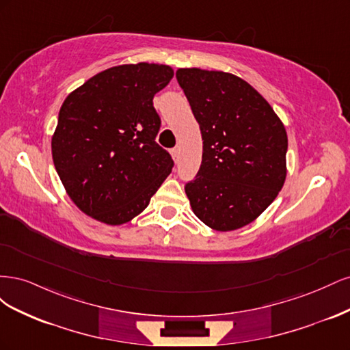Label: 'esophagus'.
Instances as JSON below:
<instances>
[{
  "instance_id": "34e87169",
  "label": "esophagus",
  "mask_w": 350,
  "mask_h": 350,
  "mask_svg": "<svg viewBox=\"0 0 350 350\" xmlns=\"http://www.w3.org/2000/svg\"><path fill=\"white\" fill-rule=\"evenodd\" d=\"M171 153H172V157H174L175 163H178V161H179V149H178V147H175V149H172Z\"/></svg>"
}]
</instances>
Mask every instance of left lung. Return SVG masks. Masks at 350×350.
<instances>
[{
  "label": "left lung",
  "mask_w": 350,
  "mask_h": 350,
  "mask_svg": "<svg viewBox=\"0 0 350 350\" xmlns=\"http://www.w3.org/2000/svg\"><path fill=\"white\" fill-rule=\"evenodd\" d=\"M176 80L203 139L200 169L185 184L189 204L211 229L245 226L284 184V126L269 102L234 74L179 68Z\"/></svg>",
  "instance_id": "left-lung-1"
}]
</instances>
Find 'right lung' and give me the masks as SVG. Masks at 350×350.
<instances>
[{
  "label": "right lung",
  "mask_w": 350,
  "mask_h": 350,
  "mask_svg": "<svg viewBox=\"0 0 350 350\" xmlns=\"http://www.w3.org/2000/svg\"><path fill=\"white\" fill-rule=\"evenodd\" d=\"M172 77L167 66L112 67L62 103L52 159L74 204L93 219L130 221L171 174L172 157L156 143L161 116L153 98Z\"/></svg>",
  "instance_id": "add662e5"
}]
</instances>
